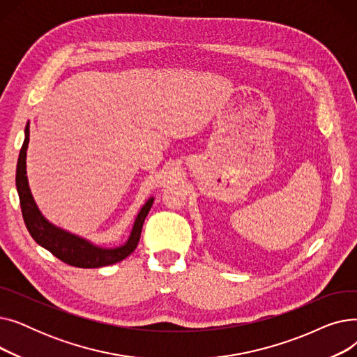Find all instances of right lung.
I'll use <instances>...</instances> for the list:
<instances>
[{
    "instance_id": "right-lung-1",
    "label": "right lung",
    "mask_w": 357,
    "mask_h": 357,
    "mask_svg": "<svg viewBox=\"0 0 357 357\" xmlns=\"http://www.w3.org/2000/svg\"><path fill=\"white\" fill-rule=\"evenodd\" d=\"M29 144V126L26 127V139L20 149V155H18L17 162V172H15V186L18 198H20V207L22 214L26 222V227L30 236L36 240V243L45 249H47L53 256L62 260L63 264H68L75 268H101L108 266L112 264H117L126 259L128 255L135 252L137 248V243L140 240V233L144 218L150 211V207L153 204V198H150L140 210L133 230H131L130 238L121 248L116 249H101L91 245L89 241L79 238L73 234H69L58 227L52 226L49 221L40 214L39 208L36 207L33 197L29 190L27 176H26V150Z\"/></svg>"
}]
</instances>
